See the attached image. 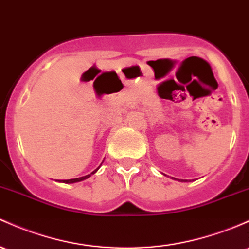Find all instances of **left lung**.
Listing matches in <instances>:
<instances>
[{
  "mask_svg": "<svg viewBox=\"0 0 249 249\" xmlns=\"http://www.w3.org/2000/svg\"><path fill=\"white\" fill-rule=\"evenodd\" d=\"M182 182H184V181H183V179H182Z\"/></svg>",
  "mask_w": 249,
  "mask_h": 249,
  "instance_id": "left-lung-1",
  "label": "left lung"
}]
</instances>
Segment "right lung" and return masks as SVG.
Segmentation results:
<instances>
[{
	"instance_id": "right-lung-1",
	"label": "right lung",
	"mask_w": 249,
	"mask_h": 249,
	"mask_svg": "<svg viewBox=\"0 0 249 249\" xmlns=\"http://www.w3.org/2000/svg\"><path fill=\"white\" fill-rule=\"evenodd\" d=\"M98 169H99V168H98ZM98 169H95V170L93 171V173H91V174L86 175V176H83V177H78V178H73V179H62V181H60V182H64V183H75V182H80V181H84V179L89 178V177L91 176V175H93L94 173H97V171H98Z\"/></svg>"
}]
</instances>
